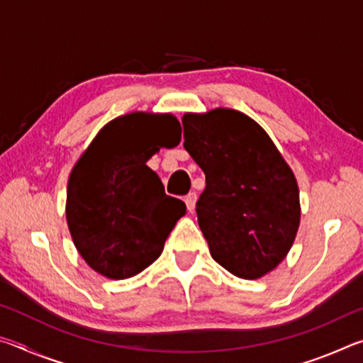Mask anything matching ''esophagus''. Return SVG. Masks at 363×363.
Returning a JSON list of instances; mask_svg holds the SVG:
<instances>
[{"mask_svg": "<svg viewBox=\"0 0 363 363\" xmlns=\"http://www.w3.org/2000/svg\"><path fill=\"white\" fill-rule=\"evenodd\" d=\"M186 205H187V210L189 211H194V208H195V203H196V194L195 192H190V194H187L186 195Z\"/></svg>", "mask_w": 363, "mask_h": 363, "instance_id": "obj_1", "label": "esophagus"}]
</instances>
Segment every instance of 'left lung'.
<instances>
[{"instance_id": "1", "label": "left lung", "mask_w": 363, "mask_h": 363, "mask_svg": "<svg viewBox=\"0 0 363 363\" xmlns=\"http://www.w3.org/2000/svg\"><path fill=\"white\" fill-rule=\"evenodd\" d=\"M184 147L203 169L199 225L213 259L242 279H259L284 259L299 227L293 171L267 133L242 112L182 116Z\"/></svg>"}]
</instances>
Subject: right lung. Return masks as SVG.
Masks as SVG:
<instances>
[{"instance_id": "1", "label": "right lung", "mask_w": 363, "mask_h": 363, "mask_svg": "<svg viewBox=\"0 0 363 363\" xmlns=\"http://www.w3.org/2000/svg\"><path fill=\"white\" fill-rule=\"evenodd\" d=\"M179 140L173 115L130 113L104 126L78 160L67 190V223L96 272L128 279L162 255L186 203L164 194L145 163L160 147Z\"/></svg>"}]
</instances>
